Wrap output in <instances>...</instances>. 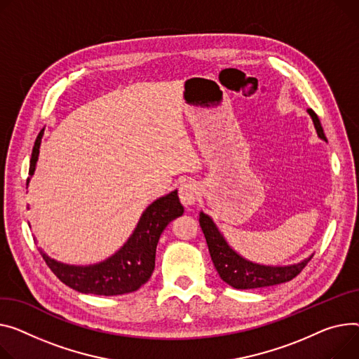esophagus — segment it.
<instances>
[{"mask_svg":"<svg viewBox=\"0 0 359 359\" xmlns=\"http://www.w3.org/2000/svg\"><path fill=\"white\" fill-rule=\"evenodd\" d=\"M179 198L183 205L190 206L194 205L199 198L198 184L192 180H186L179 186Z\"/></svg>","mask_w":359,"mask_h":359,"instance_id":"1","label":"esophagus"}]
</instances>
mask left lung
<instances>
[{
  "label": "left lung",
  "mask_w": 359,
  "mask_h": 359,
  "mask_svg": "<svg viewBox=\"0 0 359 359\" xmlns=\"http://www.w3.org/2000/svg\"><path fill=\"white\" fill-rule=\"evenodd\" d=\"M307 112L313 119L318 135L322 140L327 141L316 112L313 109H307ZM199 224L205 233L206 244L215 269H217L219 277L233 289L250 290L258 287H269V285L290 281L297 274H300V271L307 266V262L312 259V257H309L297 262V264L283 267L255 264V262L243 258L240 254L235 252L229 247V244L225 241L224 235L219 232L218 226L215 225L209 215L201 212Z\"/></svg>",
  "instance_id": "left-lung-1"
}]
</instances>
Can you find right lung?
Instances as JSON below:
<instances>
[{"mask_svg": "<svg viewBox=\"0 0 359 359\" xmlns=\"http://www.w3.org/2000/svg\"><path fill=\"white\" fill-rule=\"evenodd\" d=\"M41 130L36 138L29 175L36 170L39 149L43 137ZM27 179V184H29ZM183 215L177 190L158 198L144 212L124 247L108 259L93 266H69L52 259L40 251L46 264L55 276L79 293L98 296H118L138 290L147 283L154 271L156 248L164 228Z\"/></svg>", "mask_w": 359, "mask_h": 359, "instance_id": "add662e5", "label": "right lung"}]
</instances>
